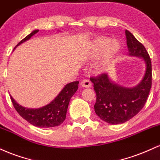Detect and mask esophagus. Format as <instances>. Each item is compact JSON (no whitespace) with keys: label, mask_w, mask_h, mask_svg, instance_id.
Here are the masks:
<instances>
[{"label":"esophagus","mask_w":160,"mask_h":160,"mask_svg":"<svg viewBox=\"0 0 160 160\" xmlns=\"http://www.w3.org/2000/svg\"><path fill=\"white\" fill-rule=\"evenodd\" d=\"M81 85L84 88H91L92 84L89 79H84L81 82Z\"/></svg>","instance_id":"1"}]
</instances>
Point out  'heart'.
Returning <instances> with one entry per match:
<instances>
[{"mask_svg":"<svg viewBox=\"0 0 160 160\" xmlns=\"http://www.w3.org/2000/svg\"><path fill=\"white\" fill-rule=\"evenodd\" d=\"M121 48L118 41L112 40V38L106 36H99L93 39L90 46L89 56L93 60L100 58L96 64V69L99 72L106 71Z\"/></svg>","mask_w":160,"mask_h":160,"instance_id":"heart-1","label":"heart"}]
</instances>
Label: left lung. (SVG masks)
<instances>
[{
    "label": "left lung",
    "mask_w": 160,
    "mask_h": 160,
    "mask_svg": "<svg viewBox=\"0 0 160 160\" xmlns=\"http://www.w3.org/2000/svg\"><path fill=\"white\" fill-rule=\"evenodd\" d=\"M125 33L129 55L142 58L145 62V73L140 83L132 88L122 87L106 73L91 78L97 94L96 114L110 124L125 123L136 116L145 104L152 84L151 61L147 50L130 32Z\"/></svg>",
    "instance_id": "left-lung-1"
}]
</instances>
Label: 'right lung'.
I'll list each match as a JSON object with an SVG mask.
<instances>
[{
	"label": "right lung",
	"mask_w": 160,
	"mask_h": 160,
	"mask_svg": "<svg viewBox=\"0 0 160 160\" xmlns=\"http://www.w3.org/2000/svg\"><path fill=\"white\" fill-rule=\"evenodd\" d=\"M38 31L39 30H35L31 32L25 38L21 40L15 48L31 39L32 36ZM78 83L79 82H73L67 84L54 100L42 108H24L17 103L11 96L10 98L15 109L19 114L21 117L23 118L31 124L41 128L57 127L61 125L65 121L69 100L78 90Z\"/></svg>",
	"instance_id": "1"
}]
</instances>
